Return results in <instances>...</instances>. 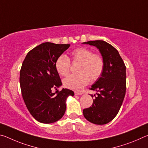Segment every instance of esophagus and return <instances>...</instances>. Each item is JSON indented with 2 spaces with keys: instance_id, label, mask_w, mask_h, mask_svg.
Wrapping results in <instances>:
<instances>
[{
  "instance_id": "obj_1",
  "label": "esophagus",
  "mask_w": 148,
  "mask_h": 148,
  "mask_svg": "<svg viewBox=\"0 0 148 148\" xmlns=\"http://www.w3.org/2000/svg\"><path fill=\"white\" fill-rule=\"evenodd\" d=\"M74 94L76 95H82L83 93L81 92H78V91H74Z\"/></svg>"
}]
</instances>
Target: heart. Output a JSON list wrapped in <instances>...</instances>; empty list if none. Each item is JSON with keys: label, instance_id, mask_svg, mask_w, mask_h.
Returning <instances> with one entry per match:
<instances>
[{"label": "heart", "instance_id": "1", "mask_svg": "<svg viewBox=\"0 0 148 148\" xmlns=\"http://www.w3.org/2000/svg\"><path fill=\"white\" fill-rule=\"evenodd\" d=\"M71 60L73 62H79L77 74L70 75L63 80L65 87L70 89L80 90L89 83L95 81L102 76L104 69L103 57L99 53H92L91 49L84 47L75 49L70 53ZM71 60L64 55L57 57L55 67L62 76L69 74L71 69Z\"/></svg>", "mask_w": 148, "mask_h": 148}]
</instances>
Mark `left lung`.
I'll return each instance as SVG.
<instances>
[{
  "label": "left lung",
  "instance_id": "obj_1",
  "mask_svg": "<svg viewBox=\"0 0 148 148\" xmlns=\"http://www.w3.org/2000/svg\"><path fill=\"white\" fill-rule=\"evenodd\" d=\"M96 46L104 61L102 76L90 89L97 91L91 97L92 106L84 109V116L87 120L97 125L106 124L117 116L126 92V66L119 52L111 44L103 40L84 42Z\"/></svg>",
  "mask_w": 148,
  "mask_h": 148
}]
</instances>
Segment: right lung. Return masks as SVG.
<instances>
[{
  "label": "right lung",
  "instance_id": "right-lung-1",
  "mask_svg": "<svg viewBox=\"0 0 148 148\" xmlns=\"http://www.w3.org/2000/svg\"><path fill=\"white\" fill-rule=\"evenodd\" d=\"M70 46L42 43L27 53L22 64L19 76L22 97L30 114L42 123H51L62 118L67 97L74 95L68 89L51 91L52 88L57 90L62 85L55 62Z\"/></svg>",
  "mask_w": 148,
  "mask_h": 148
}]
</instances>
